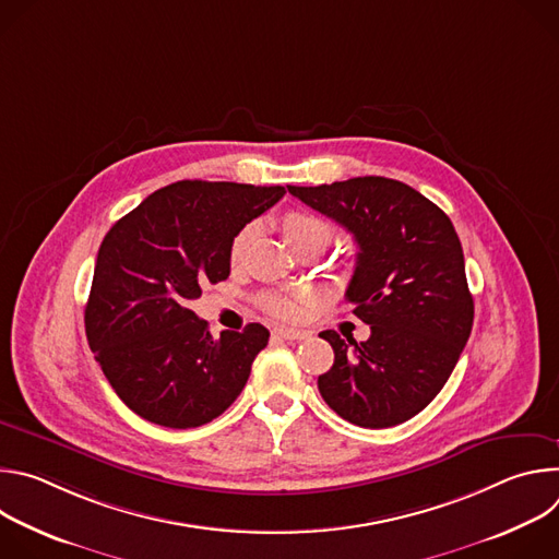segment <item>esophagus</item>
I'll list each match as a JSON object with an SVG mask.
<instances>
[{"label": "esophagus", "mask_w": 559, "mask_h": 559, "mask_svg": "<svg viewBox=\"0 0 559 559\" xmlns=\"http://www.w3.org/2000/svg\"><path fill=\"white\" fill-rule=\"evenodd\" d=\"M274 334L285 338V341H305V338H309V332H305V330H289V328H276Z\"/></svg>", "instance_id": "1"}]
</instances>
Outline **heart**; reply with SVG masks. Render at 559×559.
I'll return each mask as SVG.
<instances>
[{
	"mask_svg": "<svg viewBox=\"0 0 559 559\" xmlns=\"http://www.w3.org/2000/svg\"><path fill=\"white\" fill-rule=\"evenodd\" d=\"M278 225L285 241L294 252H302L305 248H311V246L325 250L334 238V227L325 218L302 210H289L287 214H283ZM254 238H257V225H246L234 236V241L229 246L231 265H241L246 261ZM261 305L272 316L283 318V321H298V318H302L311 307L318 305V296L307 289L272 292L261 296Z\"/></svg>",
	"mask_w": 559,
	"mask_h": 559,
	"instance_id": "heart-1",
	"label": "heart"
}]
</instances>
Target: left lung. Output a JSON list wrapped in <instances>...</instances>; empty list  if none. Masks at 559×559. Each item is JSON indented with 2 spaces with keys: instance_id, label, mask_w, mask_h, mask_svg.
Instances as JSON below:
<instances>
[{
  "instance_id": "obj_1",
  "label": "left lung",
  "mask_w": 559,
  "mask_h": 559,
  "mask_svg": "<svg viewBox=\"0 0 559 559\" xmlns=\"http://www.w3.org/2000/svg\"><path fill=\"white\" fill-rule=\"evenodd\" d=\"M289 194L341 223L358 246L347 300L371 336L321 334L334 365L323 401L347 423L384 429L420 414L449 380L473 328L464 254L449 216L407 183L356 177Z\"/></svg>"
}]
</instances>
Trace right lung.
Segmentation results:
<instances>
[{"mask_svg": "<svg viewBox=\"0 0 559 559\" xmlns=\"http://www.w3.org/2000/svg\"><path fill=\"white\" fill-rule=\"evenodd\" d=\"M285 188L179 181L119 218L97 254L86 336L115 393L147 423L192 429L243 391L270 332H221L190 309L201 285L229 276V246Z\"/></svg>", "mask_w": 559, "mask_h": 559, "instance_id": "add662e5", "label": "right lung"}]
</instances>
